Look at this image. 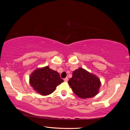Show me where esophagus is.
Wrapping results in <instances>:
<instances>
[{
  "label": "esophagus",
  "instance_id": "esophagus-1",
  "mask_svg": "<svg viewBox=\"0 0 130 130\" xmlns=\"http://www.w3.org/2000/svg\"><path fill=\"white\" fill-rule=\"evenodd\" d=\"M63 80L65 82H67L68 81V78H65L64 79H63Z\"/></svg>",
  "mask_w": 130,
  "mask_h": 130
}]
</instances>
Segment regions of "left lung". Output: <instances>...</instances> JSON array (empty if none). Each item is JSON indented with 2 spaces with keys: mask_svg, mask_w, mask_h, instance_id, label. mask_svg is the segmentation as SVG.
Returning a JSON list of instances; mask_svg holds the SVG:
<instances>
[{
  "mask_svg": "<svg viewBox=\"0 0 130 130\" xmlns=\"http://www.w3.org/2000/svg\"><path fill=\"white\" fill-rule=\"evenodd\" d=\"M68 84L74 93L79 98H92L99 92L101 83L97 76L82 68L73 72Z\"/></svg>",
  "mask_w": 130,
  "mask_h": 130,
  "instance_id": "obj_1",
  "label": "left lung"
}]
</instances>
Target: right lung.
I'll return each mask as SVG.
<instances>
[{"instance_id":"right-lung-1","label":"right lung","mask_w":130,"mask_h":130,"mask_svg":"<svg viewBox=\"0 0 130 130\" xmlns=\"http://www.w3.org/2000/svg\"><path fill=\"white\" fill-rule=\"evenodd\" d=\"M63 82L59 73L48 66L37 68L29 76L30 84L36 92L42 95L50 94Z\"/></svg>"}]
</instances>
